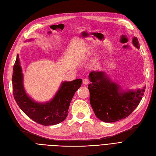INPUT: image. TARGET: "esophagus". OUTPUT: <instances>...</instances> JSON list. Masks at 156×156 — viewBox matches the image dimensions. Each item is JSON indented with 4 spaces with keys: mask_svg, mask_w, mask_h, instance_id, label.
Returning a JSON list of instances; mask_svg holds the SVG:
<instances>
[{
    "mask_svg": "<svg viewBox=\"0 0 156 156\" xmlns=\"http://www.w3.org/2000/svg\"><path fill=\"white\" fill-rule=\"evenodd\" d=\"M83 83L84 85H88L89 83H90V81L88 78H85L83 80Z\"/></svg>",
    "mask_w": 156,
    "mask_h": 156,
    "instance_id": "esophagus-1",
    "label": "esophagus"
}]
</instances>
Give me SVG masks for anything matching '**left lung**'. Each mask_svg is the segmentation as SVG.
Returning a JSON list of instances; mask_svg holds the SVG:
<instances>
[{"label":"left lung","mask_w":156,"mask_h":156,"mask_svg":"<svg viewBox=\"0 0 156 156\" xmlns=\"http://www.w3.org/2000/svg\"><path fill=\"white\" fill-rule=\"evenodd\" d=\"M133 45L139 48L138 38ZM91 83L88 90L90 102L95 116L106 122H112L128 117L140 102L145 87L136 91H120L119 87L106 76L104 72L92 71L89 74Z\"/></svg>","instance_id":"8db88e82"}]
</instances>
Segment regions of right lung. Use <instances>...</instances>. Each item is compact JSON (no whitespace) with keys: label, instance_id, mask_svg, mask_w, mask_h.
<instances>
[{"label":"right lung","instance_id":"right-lung-1","mask_svg":"<svg viewBox=\"0 0 156 156\" xmlns=\"http://www.w3.org/2000/svg\"><path fill=\"white\" fill-rule=\"evenodd\" d=\"M14 100L24 113L33 121L44 126L59 124L68 114V109L74 94L81 87L82 80L63 82L54 99L45 104L31 100L25 93L23 84V74L17 55L12 76Z\"/></svg>","mask_w":156,"mask_h":156}]
</instances>
